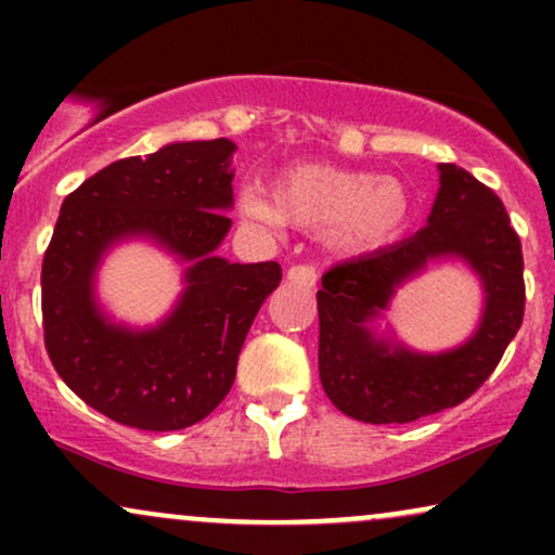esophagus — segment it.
Masks as SVG:
<instances>
[{"mask_svg":"<svg viewBox=\"0 0 555 555\" xmlns=\"http://www.w3.org/2000/svg\"><path fill=\"white\" fill-rule=\"evenodd\" d=\"M286 279H289L292 284H299V286H305V289H310V286H315V282H318V269L313 263L292 266V269L286 271Z\"/></svg>","mask_w":555,"mask_h":555,"instance_id":"34e87169","label":"esophagus"}]
</instances>
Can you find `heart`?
Instances as JSON below:
<instances>
[{"mask_svg": "<svg viewBox=\"0 0 555 555\" xmlns=\"http://www.w3.org/2000/svg\"><path fill=\"white\" fill-rule=\"evenodd\" d=\"M240 208L266 227L286 221L299 229H326L336 250L367 253L399 237L410 219V193L393 177L295 164L273 180L271 195L258 184L242 190Z\"/></svg>", "mask_w": 555, "mask_h": 555, "instance_id": "b5f03b06", "label": "heart"}]
</instances>
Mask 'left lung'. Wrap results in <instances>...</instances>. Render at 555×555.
<instances>
[{
  "instance_id": "obj_1",
  "label": "left lung",
  "mask_w": 555,
  "mask_h": 555,
  "mask_svg": "<svg viewBox=\"0 0 555 555\" xmlns=\"http://www.w3.org/2000/svg\"><path fill=\"white\" fill-rule=\"evenodd\" d=\"M428 227L415 237L347 260L323 273L318 289V367L326 397L362 423H415L462 404L495 371L525 318V258L519 234L493 190L467 169L441 164ZM460 255L487 284V313L464 348L415 356L375 343L364 323L392 289L430 257Z\"/></svg>"
}]
</instances>
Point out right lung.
Segmentation results:
<instances>
[{"instance_id": "obj_1", "label": "right lung", "mask_w": 555, "mask_h": 555, "mask_svg": "<svg viewBox=\"0 0 555 555\" xmlns=\"http://www.w3.org/2000/svg\"><path fill=\"white\" fill-rule=\"evenodd\" d=\"M234 143H171L119 158L62 203L41 266L43 344L60 378L114 423L182 430L211 415L237 375L240 349L282 266L214 256L232 219ZM127 233H151L193 259L189 292L171 319L132 335L92 305L100 253Z\"/></svg>"}]
</instances>
